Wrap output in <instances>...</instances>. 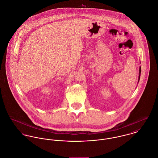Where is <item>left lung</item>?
<instances>
[{"label": "left lung", "mask_w": 158, "mask_h": 158, "mask_svg": "<svg viewBox=\"0 0 158 158\" xmlns=\"http://www.w3.org/2000/svg\"><path fill=\"white\" fill-rule=\"evenodd\" d=\"M140 73H141V67L140 66L139 68V79H138V81L139 82V80H140Z\"/></svg>", "instance_id": "obj_1"}]
</instances>
